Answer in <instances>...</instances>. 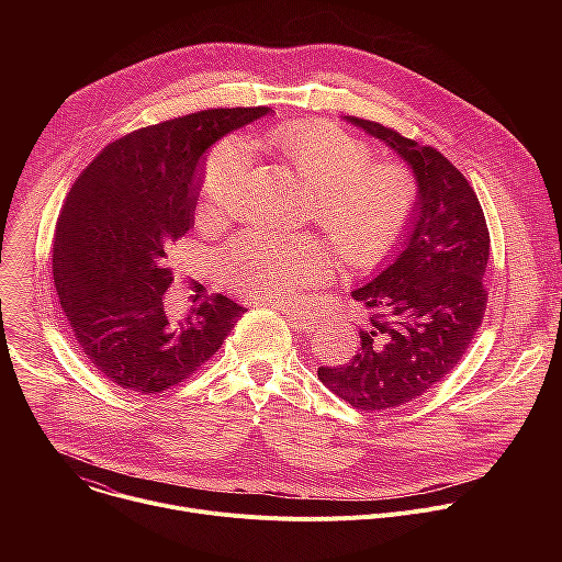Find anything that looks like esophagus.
<instances>
[{"label": "esophagus", "mask_w": 562, "mask_h": 562, "mask_svg": "<svg viewBox=\"0 0 562 562\" xmlns=\"http://www.w3.org/2000/svg\"><path fill=\"white\" fill-rule=\"evenodd\" d=\"M280 311L289 317V323L300 331H308L315 327V319L306 311H297V308H289V306H280Z\"/></svg>", "instance_id": "34e87169"}]
</instances>
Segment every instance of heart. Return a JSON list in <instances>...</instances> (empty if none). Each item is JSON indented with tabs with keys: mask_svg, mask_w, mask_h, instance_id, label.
I'll return each mask as SVG.
<instances>
[{
	"mask_svg": "<svg viewBox=\"0 0 562 562\" xmlns=\"http://www.w3.org/2000/svg\"><path fill=\"white\" fill-rule=\"evenodd\" d=\"M262 144L311 187V213L338 254L356 269H373L405 235L418 200L414 176L393 162L371 165V146L319 120L271 126ZM251 155L243 139H224L202 171V213L233 209L243 195ZM329 249L311 235L245 233L224 254L228 282L249 297L291 306L308 286L334 276Z\"/></svg>",
	"mask_w": 562,
	"mask_h": 562,
	"instance_id": "heart-1",
	"label": "heart"
}]
</instances>
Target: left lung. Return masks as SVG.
<instances>
[{"instance_id": "1", "label": "left lung", "mask_w": 562, "mask_h": 562, "mask_svg": "<svg viewBox=\"0 0 562 562\" xmlns=\"http://www.w3.org/2000/svg\"><path fill=\"white\" fill-rule=\"evenodd\" d=\"M391 146L414 171L418 200L400 249L351 297L364 308L360 349L317 378L362 412L407 405L440 382L483 325L490 231L483 206L449 159L416 139L347 117Z\"/></svg>"}]
</instances>
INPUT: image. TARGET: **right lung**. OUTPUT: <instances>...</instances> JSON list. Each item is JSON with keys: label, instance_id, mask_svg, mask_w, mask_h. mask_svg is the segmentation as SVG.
Masks as SVG:
<instances>
[{"label": "right lung", "instance_id": "obj_1", "mask_svg": "<svg viewBox=\"0 0 562 562\" xmlns=\"http://www.w3.org/2000/svg\"><path fill=\"white\" fill-rule=\"evenodd\" d=\"M271 109H209L137 128L109 146L66 195L53 280L79 351L106 380L144 395L193 375L245 306L217 293L176 319L169 249L193 226L202 155Z\"/></svg>", "mask_w": 562, "mask_h": 562}]
</instances>
